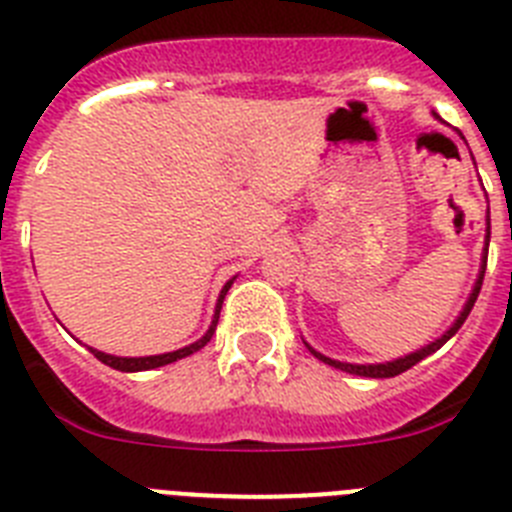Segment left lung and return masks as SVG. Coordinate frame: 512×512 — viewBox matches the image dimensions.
Here are the masks:
<instances>
[{
	"instance_id": "left-lung-1",
	"label": "left lung",
	"mask_w": 512,
	"mask_h": 512,
	"mask_svg": "<svg viewBox=\"0 0 512 512\" xmlns=\"http://www.w3.org/2000/svg\"><path fill=\"white\" fill-rule=\"evenodd\" d=\"M487 246H489V230H487ZM484 269H487V256H484L482 274H479V279H476L474 292H471L469 303L464 305V310H461V316L456 318V323H453L451 329L445 331V334L440 336V339H435V342H432V344H427V347L417 349V352H412V355L399 357V360H393V362H383V365H349V362H336V360H329V357L318 355L316 349H310V347H308V349H310V352H313V355L318 357V360H321V362H326V365H331V368H339V370H344V373L362 375V378H393V375H401V373H404V370L414 368V365H417V362H422V360H425L427 355H432V352H438V349L443 347V344L448 342V339H451V336L456 334L458 329H461V326H464V321H466V318H469L471 308H474L476 298H479V290H482V282H484Z\"/></svg>"
}]
</instances>
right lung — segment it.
I'll return each instance as SVG.
<instances>
[{
    "mask_svg": "<svg viewBox=\"0 0 512 512\" xmlns=\"http://www.w3.org/2000/svg\"><path fill=\"white\" fill-rule=\"evenodd\" d=\"M230 285L233 282H227L225 290H222L220 300H217V310H214V318H212V326H209L207 334L199 339V342L189 344V347L183 349H176V352H168V355H155V357H113V355H106V352H98V349H90L95 357H98L100 362H106L108 368L113 370H121V373H139V370H152V368H160V365H170V362L181 360V357H189L194 355L196 349H202L204 344L212 339L214 329H217V321H220V308H222V300H225L227 290H230Z\"/></svg>",
    "mask_w": 512,
    "mask_h": 512,
    "instance_id": "right-lung-1",
    "label": "right lung"
}]
</instances>
